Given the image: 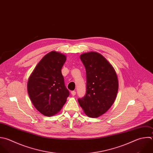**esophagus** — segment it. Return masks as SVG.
<instances>
[{
  "instance_id": "1",
  "label": "esophagus",
  "mask_w": 153,
  "mask_h": 153,
  "mask_svg": "<svg viewBox=\"0 0 153 153\" xmlns=\"http://www.w3.org/2000/svg\"><path fill=\"white\" fill-rule=\"evenodd\" d=\"M71 94H72V96H74L76 94V91H71Z\"/></svg>"
}]
</instances>
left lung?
<instances>
[{"label":"left lung","instance_id":"8db88e82","mask_svg":"<svg viewBox=\"0 0 153 153\" xmlns=\"http://www.w3.org/2000/svg\"><path fill=\"white\" fill-rule=\"evenodd\" d=\"M80 59L86 71V93L78 99L84 113L91 118L105 114L117 97L118 81L117 74L109 62L96 52L83 53Z\"/></svg>","mask_w":153,"mask_h":153}]
</instances>
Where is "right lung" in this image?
I'll return each instance as SVG.
<instances>
[{
	"mask_svg": "<svg viewBox=\"0 0 153 153\" xmlns=\"http://www.w3.org/2000/svg\"><path fill=\"white\" fill-rule=\"evenodd\" d=\"M66 56L51 51L38 63L27 82V91L35 108L45 116L58 113L69 95L66 88L62 68Z\"/></svg>",
	"mask_w": 153,
	"mask_h": 153,
	"instance_id": "right-lung-1",
	"label": "right lung"
}]
</instances>
